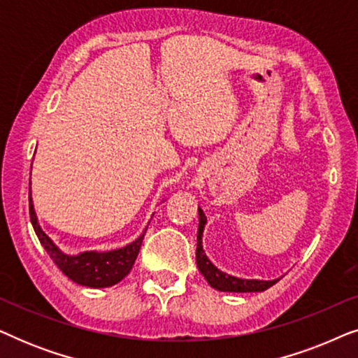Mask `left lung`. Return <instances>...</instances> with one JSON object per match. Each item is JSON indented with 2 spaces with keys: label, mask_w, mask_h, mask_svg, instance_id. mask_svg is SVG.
<instances>
[{
  "label": "left lung",
  "mask_w": 358,
  "mask_h": 358,
  "mask_svg": "<svg viewBox=\"0 0 358 358\" xmlns=\"http://www.w3.org/2000/svg\"><path fill=\"white\" fill-rule=\"evenodd\" d=\"M207 224V217H205L203 210L199 207V231H197V266L199 271L208 282V285L218 292H234V293H252V292H264L268 287L275 285L280 278H273V280H257V278H241L229 275L228 272L220 271L215 264L210 261L207 254L203 251V229Z\"/></svg>",
  "instance_id": "1"
}]
</instances>
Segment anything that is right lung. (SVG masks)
Masks as SVG:
<instances>
[{"instance_id":"right-lung-1","label":"right lung","mask_w":358,"mask_h":358,"mask_svg":"<svg viewBox=\"0 0 358 358\" xmlns=\"http://www.w3.org/2000/svg\"><path fill=\"white\" fill-rule=\"evenodd\" d=\"M29 213H31L34 231H36L38 241H41L48 256L52 257V261L57 264L58 268L70 280L78 283V285L90 288L112 287L129 275L140 252L146 228H148L146 227L135 241H131L124 248L110 249V251H96L94 249V251H83L80 254H66L43 233L41 224H38L36 210H34L31 189H29Z\"/></svg>"}]
</instances>
